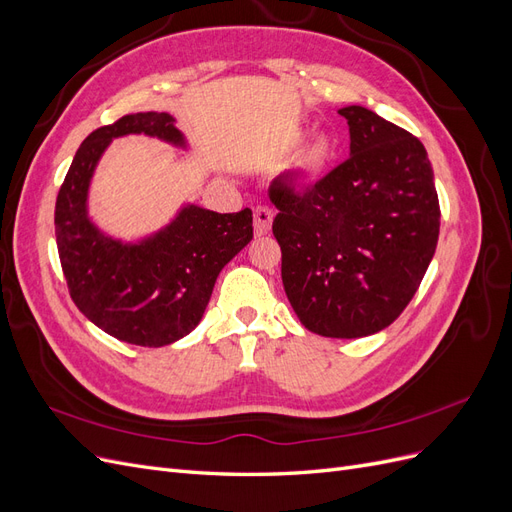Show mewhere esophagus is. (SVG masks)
<instances>
[{
  "mask_svg": "<svg viewBox=\"0 0 512 512\" xmlns=\"http://www.w3.org/2000/svg\"><path fill=\"white\" fill-rule=\"evenodd\" d=\"M271 224H273V209L262 205V207H256L254 209V232L260 237V235H267V232L271 230Z\"/></svg>",
  "mask_w": 512,
  "mask_h": 512,
  "instance_id": "obj_1",
  "label": "esophagus"
}]
</instances>
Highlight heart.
Masks as SVG:
<instances>
[{
    "mask_svg": "<svg viewBox=\"0 0 512 512\" xmlns=\"http://www.w3.org/2000/svg\"><path fill=\"white\" fill-rule=\"evenodd\" d=\"M292 141L294 143L301 141V134H294ZM331 153H333V145L329 143V138L327 136H318L316 141L309 143V147L303 151L299 164H301V168L305 170V173H318V170L329 162Z\"/></svg>",
    "mask_w": 512,
    "mask_h": 512,
    "instance_id": "1",
    "label": "heart"
}]
</instances>
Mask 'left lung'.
<instances>
[{
	"label": "left lung",
	"instance_id": "8db88e82",
	"mask_svg": "<svg viewBox=\"0 0 512 512\" xmlns=\"http://www.w3.org/2000/svg\"><path fill=\"white\" fill-rule=\"evenodd\" d=\"M350 158L309 188H269L282 282L301 324L354 339L389 327L421 286L440 235V203L423 143L365 106L337 111Z\"/></svg>",
	"mask_w": 512,
	"mask_h": 512
}]
</instances>
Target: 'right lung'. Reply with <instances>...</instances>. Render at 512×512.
I'll list each match as a JSON object with an SVG mask.
<instances>
[{"mask_svg":"<svg viewBox=\"0 0 512 512\" xmlns=\"http://www.w3.org/2000/svg\"><path fill=\"white\" fill-rule=\"evenodd\" d=\"M128 134L185 147L168 113H134L91 132L57 194L55 237L76 307L121 342L160 348L196 329L220 271L254 237L252 211L215 213L188 203L149 237H108L89 218V185L106 147Z\"/></svg>","mask_w":512,"mask_h":512,"instance_id":"obj_1","label":"right lung"}]
</instances>
